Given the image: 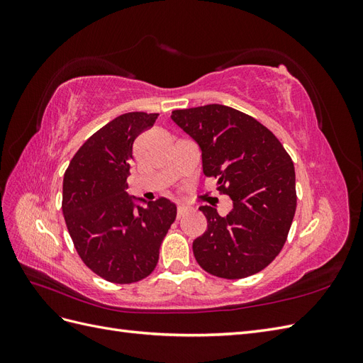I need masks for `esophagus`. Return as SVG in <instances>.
I'll return each mask as SVG.
<instances>
[{
    "instance_id": "1",
    "label": "esophagus",
    "mask_w": 363,
    "mask_h": 363,
    "mask_svg": "<svg viewBox=\"0 0 363 363\" xmlns=\"http://www.w3.org/2000/svg\"><path fill=\"white\" fill-rule=\"evenodd\" d=\"M189 212V207L188 206H183V204H179V207H177V218H182V216H184L186 213Z\"/></svg>"
}]
</instances>
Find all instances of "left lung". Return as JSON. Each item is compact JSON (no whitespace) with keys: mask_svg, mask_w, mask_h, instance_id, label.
<instances>
[{"mask_svg":"<svg viewBox=\"0 0 363 363\" xmlns=\"http://www.w3.org/2000/svg\"><path fill=\"white\" fill-rule=\"evenodd\" d=\"M171 119L199 144L204 175L233 201L227 216L200 207L207 230L192 244L199 265L230 280L267 268L286 242L296 207L286 150L259 121L223 104L174 111Z\"/></svg>","mask_w":363,"mask_h":363,"instance_id":"1","label":"left lung"}]
</instances>
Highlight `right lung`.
Instances as JSON below:
<instances>
[{
	"label": "right lung",
	"mask_w": 363,
	"mask_h": 363,
	"mask_svg": "<svg viewBox=\"0 0 363 363\" xmlns=\"http://www.w3.org/2000/svg\"><path fill=\"white\" fill-rule=\"evenodd\" d=\"M157 113L130 112L94 133L69 162L62 211L84 265L107 281L135 283L155 271L159 248L177 216L167 199L136 205L127 192L133 142Z\"/></svg>",
	"instance_id": "obj_1"
}]
</instances>
